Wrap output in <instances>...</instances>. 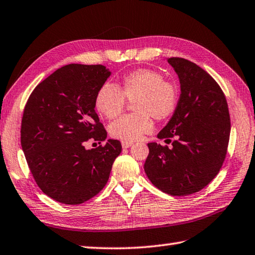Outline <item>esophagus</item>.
I'll return each instance as SVG.
<instances>
[{
    "label": "esophagus",
    "mask_w": 255,
    "mask_h": 255,
    "mask_svg": "<svg viewBox=\"0 0 255 255\" xmlns=\"http://www.w3.org/2000/svg\"><path fill=\"white\" fill-rule=\"evenodd\" d=\"M132 144V142H129V141H122V146L123 148H129Z\"/></svg>",
    "instance_id": "1"
}]
</instances>
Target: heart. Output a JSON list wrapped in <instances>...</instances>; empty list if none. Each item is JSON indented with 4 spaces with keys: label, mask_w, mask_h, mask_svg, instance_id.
I'll list each match as a JSON object with an SVG mask.
<instances>
[{
    "label": "heart",
    "mask_w": 255,
    "mask_h": 255,
    "mask_svg": "<svg viewBox=\"0 0 255 255\" xmlns=\"http://www.w3.org/2000/svg\"><path fill=\"white\" fill-rule=\"evenodd\" d=\"M180 98L178 85L164 79L163 74L151 68H138L125 74L118 87L106 83L95 97L97 111L108 119L121 115L127 102L133 114L126 115L109 126L111 136L123 141H134L152 130L153 123L164 121L176 112Z\"/></svg>",
    "instance_id": "1"
}]
</instances>
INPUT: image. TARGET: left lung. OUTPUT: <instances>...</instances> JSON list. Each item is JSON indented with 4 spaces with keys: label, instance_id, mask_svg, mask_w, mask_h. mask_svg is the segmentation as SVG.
I'll use <instances>...</instances> for the list:
<instances>
[{
    "label": "left lung",
    "instance_id": "obj_1",
    "mask_svg": "<svg viewBox=\"0 0 255 255\" xmlns=\"http://www.w3.org/2000/svg\"><path fill=\"white\" fill-rule=\"evenodd\" d=\"M168 63L178 74L181 94L176 112L157 137L171 147L148 143L143 168L159 190L189 196L220 171L230 139V114L221 87L204 69L180 57Z\"/></svg>",
    "mask_w": 255,
    "mask_h": 255
}]
</instances>
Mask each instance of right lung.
I'll list each match as a JSON object with an SVG mask.
<instances>
[{
    "mask_svg": "<svg viewBox=\"0 0 255 255\" xmlns=\"http://www.w3.org/2000/svg\"><path fill=\"white\" fill-rule=\"evenodd\" d=\"M109 75L103 65H66L39 83L25 105L22 149L35 182L55 201L81 204L96 196L122 152L114 139L85 149L107 137L95 97Z\"/></svg>",
    "mask_w": 255,
    "mask_h": 255,
    "instance_id": "right-lung-1",
    "label": "right lung"
}]
</instances>
